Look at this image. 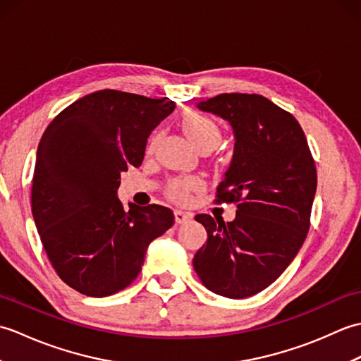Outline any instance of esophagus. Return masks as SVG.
Returning a JSON list of instances; mask_svg holds the SVG:
<instances>
[{"label": "esophagus", "mask_w": 361, "mask_h": 361, "mask_svg": "<svg viewBox=\"0 0 361 361\" xmlns=\"http://www.w3.org/2000/svg\"><path fill=\"white\" fill-rule=\"evenodd\" d=\"M189 220H192V214L185 212L181 209L175 211V221H176V224L181 225V224H186V221H189Z\"/></svg>", "instance_id": "1"}]
</instances>
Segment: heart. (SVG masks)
I'll use <instances>...</instances> for the list:
<instances>
[{
    "instance_id": "heart-1",
    "label": "heart",
    "mask_w": 361,
    "mask_h": 361,
    "mask_svg": "<svg viewBox=\"0 0 361 361\" xmlns=\"http://www.w3.org/2000/svg\"><path fill=\"white\" fill-rule=\"evenodd\" d=\"M181 126L185 133L197 149L203 147V145H217L221 140V132L217 122L208 114L200 111H188L181 119ZM153 144H155V137L149 142V150H152ZM204 188V181L198 176H190L186 180H176L173 181L171 188H169V195L178 202L188 200L190 192L195 190H202Z\"/></svg>"
}]
</instances>
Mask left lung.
<instances>
[{"mask_svg":"<svg viewBox=\"0 0 361 361\" xmlns=\"http://www.w3.org/2000/svg\"><path fill=\"white\" fill-rule=\"evenodd\" d=\"M234 130V155L217 203H235V219L195 220L208 240L194 256L206 288L242 299L273 283L302 247L317 192V167L291 113L260 94L224 93L197 104Z\"/></svg>","mask_w":361,"mask_h":361,"instance_id":"obj_1","label":"left lung"}]
</instances>
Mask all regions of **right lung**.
I'll list each match as a JSON object with an SVG mask.
<instances>
[{
    "mask_svg": "<svg viewBox=\"0 0 361 361\" xmlns=\"http://www.w3.org/2000/svg\"><path fill=\"white\" fill-rule=\"evenodd\" d=\"M175 109L169 97L118 90L83 96L52 119L38 144L32 216L48 259L68 286L104 298L140 274L150 242L173 225L159 204L124 211L121 173L140 167L147 137Z\"/></svg>",
    "mask_w": 361,
    "mask_h": 361,
    "instance_id": "add662e5",
    "label": "right lung"
}]
</instances>
